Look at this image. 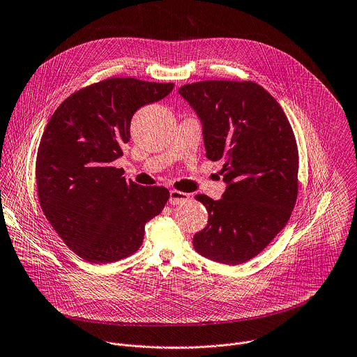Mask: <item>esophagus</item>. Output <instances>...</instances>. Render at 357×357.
<instances>
[{
  "label": "esophagus",
  "instance_id": "obj_1",
  "mask_svg": "<svg viewBox=\"0 0 357 357\" xmlns=\"http://www.w3.org/2000/svg\"><path fill=\"white\" fill-rule=\"evenodd\" d=\"M188 199H189V195L185 193V192H179V190H175V189H172V190L169 192V203H171L172 206L181 204V203L186 202Z\"/></svg>",
  "mask_w": 357,
  "mask_h": 357
}]
</instances>
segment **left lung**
<instances>
[{"label": "left lung", "mask_w": 357, "mask_h": 357, "mask_svg": "<svg viewBox=\"0 0 357 357\" xmlns=\"http://www.w3.org/2000/svg\"><path fill=\"white\" fill-rule=\"evenodd\" d=\"M179 94L202 122L206 157L224 160L220 200L197 195L208 224L195 250L222 264H242L287 225L298 197L299 155L291 123L277 100L255 82L204 80Z\"/></svg>", "instance_id": "obj_1"}]
</instances>
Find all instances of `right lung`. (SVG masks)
I'll return each instance as SVG.
<instances>
[{
    "mask_svg": "<svg viewBox=\"0 0 357 357\" xmlns=\"http://www.w3.org/2000/svg\"><path fill=\"white\" fill-rule=\"evenodd\" d=\"M172 89L174 83L111 77L70 94L50 118L36 160L40 206L86 261L130 256L142 246L146 222L162 211L168 189L126 182L112 162L130 139L133 114Z\"/></svg>",
    "mask_w": 357,
    "mask_h": 357,
    "instance_id": "1",
    "label": "right lung"
}]
</instances>
